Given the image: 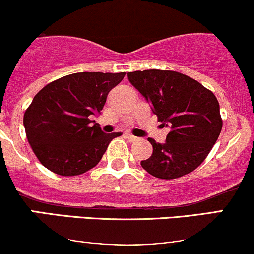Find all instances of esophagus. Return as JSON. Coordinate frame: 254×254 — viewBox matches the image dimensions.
<instances>
[{"label":"esophagus","mask_w":254,"mask_h":254,"mask_svg":"<svg viewBox=\"0 0 254 254\" xmlns=\"http://www.w3.org/2000/svg\"><path fill=\"white\" fill-rule=\"evenodd\" d=\"M125 138H127L129 142H136L137 139H138V138H137V137L130 135V133H127V135H125Z\"/></svg>","instance_id":"34e87169"}]
</instances>
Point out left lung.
Instances as JSON below:
<instances>
[{"label": "left lung", "mask_w": 254, "mask_h": 254, "mask_svg": "<svg viewBox=\"0 0 254 254\" xmlns=\"http://www.w3.org/2000/svg\"><path fill=\"white\" fill-rule=\"evenodd\" d=\"M127 78L153 107L157 121L170 127L165 143L153 145L141 166L160 179H176L194 171L216 143L222 118L211 90L188 75L172 70H137Z\"/></svg>", "instance_id": "1"}]
</instances>
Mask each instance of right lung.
Masks as SVG:
<instances>
[{"label":"right lung","instance_id":"1","mask_svg":"<svg viewBox=\"0 0 254 254\" xmlns=\"http://www.w3.org/2000/svg\"><path fill=\"white\" fill-rule=\"evenodd\" d=\"M125 72H75L37 93L24 116L28 143L44 167L63 177L95 167L117 132L105 133L89 116L100 113Z\"/></svg>","mask_w":254,"mask_h":254}]
</instances>
